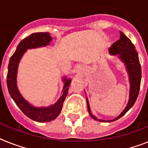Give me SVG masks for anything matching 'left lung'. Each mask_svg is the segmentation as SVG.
Listing matches in <instances>:
<instances>
[{"mask_svg":"<svg viewBox=\"0 0 148 148\" xmlns=\"http://www.w3.org/2000/svg\"><path fill=\"white\" fill-rule=\"evenodd\" d=\"M120 38L117 41L113 43L111 47H110L109 52L111 55H119L120 59H122L123 62L126 64V70L129 73L130 81V100H129V102H128L126 108L124 109L123 111L116 118L108 120V121L99 120V121H101V122H112L114 120H118L121 116H123L124 114L133 106L136 99H137L140 90L141 80V68L139 59H138V55L135 50V46H134L133 43H132L131 40L122 32H120ZM87 106L90 116L92 118L97 120V119L95 118V116H93L92 114H91L88 100Z\"/></svg>","mask_w":148,"mask_h":148,"instance_id":"1","label":"left lung"}]
</instances>
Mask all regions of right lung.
I'll return each instance as SVG.
<instances>
[{
  "instance_id": "1",
  "label": "right lung",
  "mask_w": 148,
  "mask_h": 148,
  "mask_svg": "<svg viewBox=\"0 0 148 148\" xmlns=\"http://www.w3.org/2000/svg\"><path fill=\"white\" fill-rule=\"evenodd\" d=\"M52 38L47 32H37L30 34L28 37L22 40L18 43L15 53L10 59V62L8 64L7 84L10 95H11V97L17 106L26 116L34 121L40 123L49 122L59 116L62 108L64 99L68 94L69 86L71 84V80L64 79L65 83L63 89L62 95L55 105H51L48 108H34L22 98L17 89L16 77L18 62L26 49L46 46L49 44Z\"/></svg>"
}]
</instances>
